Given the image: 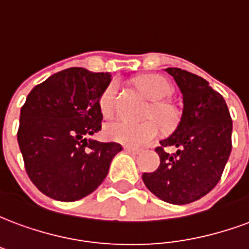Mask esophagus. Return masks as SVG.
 Wrapping results in <instances>:
<instances>
[{"label":"esophagus","instance_id":"esophagus-1","mask_svg":"<svg viewBox=\"0 0 249 249\" xmlns=\"http://www.w3.org/2000/svg\"><path fill=\"white\" fill-rule=\"evenodd\" d=\"M124 151L128 152V153H132V155H140V149H136V148H132V146H124Z\"/></svg>","mask_w":249,"mask_h":249}]
</instances>
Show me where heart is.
Instances as JSON below:
<instances>
[{
  "label": "heart",
  "mask_w": 249,
  "mask_h": 249,
  "mask_svg": "<svg viewBox=\"0 0 249 249\" xmlns=\"http://www.w3.org/2000/svg\"><path fill=\"white\" fill-rule=\"evenodd\" d=\"M136 84L141 92L153 101L146 113V119L152 120L140 124H133L120 120L112 121L105 125L104 135L108 140L114 142H120L123 145L132 146V148H140L156 139L159 135V125L165 130L175 128L178 121V112L173 104L164 101V98H167L172 92V87L167 78H164L160 74H144L136 80ZM117 90H119V84L116 81L110 82L100 97L98 107H100V112L105 117L113 114ZM156 121L159 123V124H157L158 122L156 123Z\"/></svg>",
  "instance_id": "b5f03b06"
}]
</instances>
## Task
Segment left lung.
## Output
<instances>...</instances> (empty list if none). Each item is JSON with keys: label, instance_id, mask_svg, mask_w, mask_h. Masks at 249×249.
Wrapping results in <instances>:
<instances>
[{"label": "left lung", "instance_id": "left-lung-1", "mask_svg": "<svg viewBox=\"0 0 249 249\" xmlns=\"http://www.w3.org/2000/svg\"><path fill=\"white\" fill-rule=\"evenodd\" d=\"M183 94V114L178 128L160 141V165L144 173L142 181L155 196L171 204H189L219 183L232 149V120L224 98L203 77L167 68ZM165 146H176L167 154Z\"/></svg>", "mask_w": 249, "mask_h": 249}]
</instances>
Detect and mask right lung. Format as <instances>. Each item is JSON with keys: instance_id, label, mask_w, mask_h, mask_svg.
Masks as SVG:
<instances>
[{"instance_id": "right-lung-1", "label": "right lung", "mask_w": 249, "mask_h": 249, "mask_svg": "<svg viewBox=\"0 0 249 249\" xmlns=\"http://www.w3.org/2000/svg\"><path fill=\"white\" fill-rule=\"evenodd\" d=\"M109 82V73L69 68L28 94L17 140L28 176L46 196L60 201L88 196L123 149L117 142L87 139L101 129L98 101Z\"/></svg>"}]
</instances>
